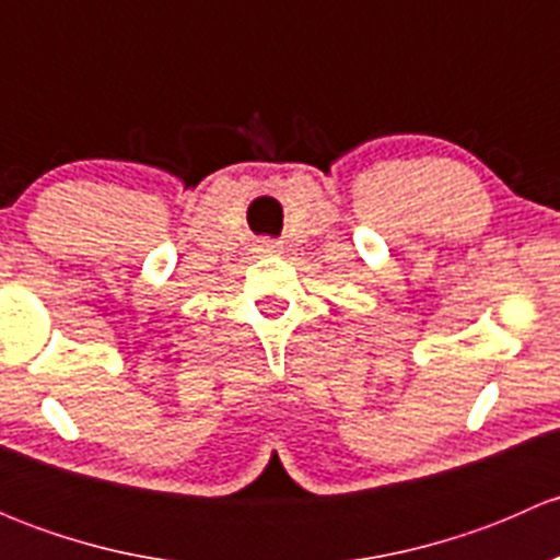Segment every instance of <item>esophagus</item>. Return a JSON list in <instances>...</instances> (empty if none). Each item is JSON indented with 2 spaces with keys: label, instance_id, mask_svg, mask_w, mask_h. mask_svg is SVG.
Instances as JSON below:
<instances>
[{
  "label": "esophagus",
  "instance_id": "34e87169",
  "mask_svg": "<svg viewBox=\"0 0 560 560\" xmlns=\"http://www.w3.org/2000/svg\"><path fill=\"white\" fill-rule=\"evenodd\" d=\"M257 252H259V254H276V252H281V241H276V238H259V241H257Z\"/></svg>",
  "mask_w": 560,
  "mask_h": 560
}]
</instances>
